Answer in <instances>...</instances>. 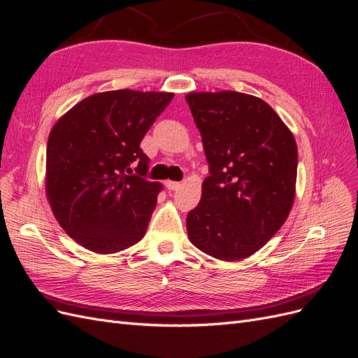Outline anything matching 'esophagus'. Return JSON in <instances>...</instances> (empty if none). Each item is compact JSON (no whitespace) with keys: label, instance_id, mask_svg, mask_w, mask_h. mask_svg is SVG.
<instances>
[{"label":"esophagus","instance_id":"34e87169","mask_svg":"<svg viewBox=\"0 0 358 358\" xmlns=\"http://www.w3.org/2000/svg\"><path fill=\"white\" fill-rule=\"evenodd\" d=\"M166 187L170 189V191H176L180 188V183L179 182H175V180H166Z\"/></svg>","mask_w":358,"mask_h":358}]
</instances>
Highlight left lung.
Returning a JSON list of instances; mask_svg holds the SVG:
<instances>
[{
	"instance_id": "left-lung-1",
	"label": "left lung",
	"mask_w": 358,
	"mask_h": 358,
	"mask_svg": "<svg viewBox=\"0 0 358 358\" xmlns=\"http://www.w3.org/2000/svg\"><path fill=\"white\" fill-rule=\"evenodd\" d=\"M210 175L187 216L188 237L224 262L255 254L288 218L296 196L297 145L266 101L236 91L185 96Z\"/></svg>"
}]
</instances>
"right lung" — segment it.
<instances>
[{
	"instance_id": "obj_1",
	"label": "right lung",
	"mask_w": 358,
	"mask_h": 358,
	"mask_svg": "<svg viewBox=\"0 0 358 358\" xmlns=\"http://www.w3.org/2000/svg\"><path fill=\"white\" fill-rule=\"evenodd\" d=\"M171 92H99L58 119L48 140L46 196L73 241L96 254H115L143 239L159 182L145 179L140 149ZM138 162V176H127Z\"/></svg>"
}]
</instances>
